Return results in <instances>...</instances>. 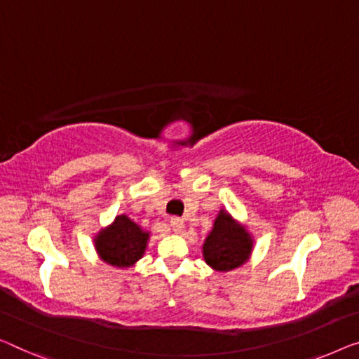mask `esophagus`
Wrapping results in <instances>:
<instances>
[{
	"label": "esophagus",
	"mask_w": 359,
	"mask_h": 359,
	"mask_svg": "<svg viewBox=\"0 0 359 359\" xmlns=\"http://www.w3.org/2000/svg\"><path fill=\"white\" fill-rule=\"evenodd\" d=\"M170 227H172L174 232H180L184 229V221L180 217H170Z\"/></svg>",
	"instance_id": "obj_1"
}]
</instances>
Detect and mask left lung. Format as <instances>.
Here are the masks:
<instances>
[{
  "label": "left lung",
  "mask_w": 359,
  "mask_h": 359,
  "mask_svg": "<svg viewBox=\"0 0 359 359\" xmlns=\"http://www.w3.org/2000/svg\"><path fill=\"white\" fill-rule=\"evenodd\" d=\"M251 251L250 235L238 227L232 217L221 212L214 229L203 245L205 261L217 271H232L247 261Z\"/></svg>",
  "instance_id": "8db88e82"
}]
</instances>
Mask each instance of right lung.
Segmentation results:
<instances>
[{
	"mask_svg": "<svg viewBox=\"0 0 359 359\" xmlns=\"http://www.w3.org/2000/svg\"><path fill=\"white\" fill-rule=\"evenodd\" d=\"M148 233L127 216H117L114 224L96 237V250L106 263L128 267L142 258Z\"/></svg>",
	"mask_w": 359,
	"mask_h": 359,
	"instance_id": "add662e5",
	"label": "right lung"
}]
</instances>
